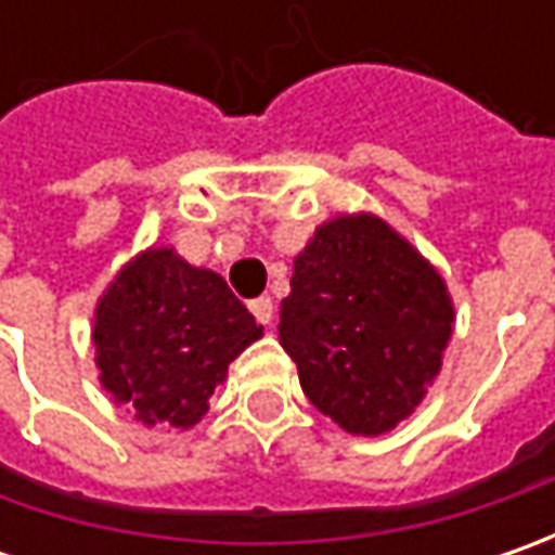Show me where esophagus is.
Wrapping results in <instances>:
<instances>
[{
    "instance_id": "obj_1",
    "label": "esophagus",
    "mask_w": 555,
    "mask_h": 555,
    "mask_svg": "<svg viewBox=\"0 0 555 555\" xmlns=\"http://www.w3.org/2000/svg\"><path fill=\"white\" fill-rule=\"evenodd\" d=\"M249 311L256 314V321H259V324H271V318H274V302H271V296H259V299H253V302H249Z\"/></svg>"
}]
</instances>
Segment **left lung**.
Listing matches in <instances>:
<instances>
[{
	"label": "left lung",
	"instance_id": "8db88e82",
	"mask_svg": "<svg viewBox=\"0 0 555 555\" xmlns=\"http://www.w3.org/2000/svg\"><path fill=\"white\" fill-rule=\"evenodd\" d=\"M451 321L444 281L414 246L376 216H339L296 256L278 333L311 404L379 436L423 401Z\"/></svg>",
	"mask_w": 555,
	"mask_h": 555
}]
</instances>
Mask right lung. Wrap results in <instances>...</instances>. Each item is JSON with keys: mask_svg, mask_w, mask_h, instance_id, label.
Segmentation results:
<instances>
[{"mask_svg": "<svg viewBox=\"0 0 555 555\" xmlns=\"http://www.w3.org/2000/svg\"><path fill=\"white\" fill-rule=\"evenodd\" d=\"M262 327L219 274L147 249L104 293L95 311L101 383L147 426H194L228 364Z\"/></svg>", "mask_w": 555, "mask_h": 555, "instance_id": "obj_1", "label": "right lung"}]
</instances>
